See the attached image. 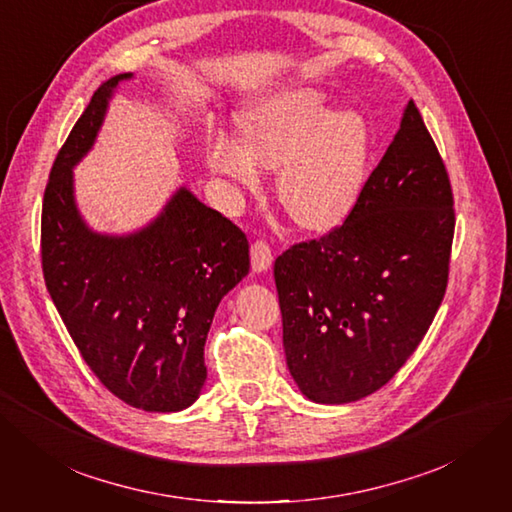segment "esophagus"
Returning <instances> with one entry per match:
<instances>
[{
    "mask_svg": "<svg viewBox=\"0 0 512 512\" xmlns=\"http://www.w3.org/2000/svg\"><path fill=\"white\" fill-rule=\"evenodd\" d=\"M252 269L256 273H265L271 265H273V254H271V247L265 241H256L252 243Z\"/></svg>",
    "mask_w": 512,
    "mask_h": 512,
    "instance_id": "obj_1",
    "label": "esophagus"
}]
</instances>
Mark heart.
<instances>
[{"label": "heart", "instance_id": "obj_1", "mask_svg": "<svg viewBox=\"0 0 512 512\" xmlns=\"http://www.w3.org/2000/svg\"><path fill=\"white\" fill-rule=\"evenodd\" d=\"M241 141L215 134L207 164L232 185L254 192L262 166L277 168V198L305 230H331L359 203L369 177L371 128L356 108H335L327 91L294 85L252 102L239 115Z\"/></svg>", "mask_w": 512, "mask_h": 512}]
</instances>
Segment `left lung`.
<instances>
[{"label":"left lung","mask_w":512,"mask_h":512,"mask_svg":"<svg viewBox=\"0 0 512 512\" xmlns=\"http://www.w3.org/2000/svg\"><path fill=\"white\" fill-rule=\"evenodd\" d=\"M453 232L451 181L410 100L346 222L275 260L286 365L307 399L350 404L397 374L444 299Z\"/></svg>","instance_id":"8db88e82"}]
</instances>
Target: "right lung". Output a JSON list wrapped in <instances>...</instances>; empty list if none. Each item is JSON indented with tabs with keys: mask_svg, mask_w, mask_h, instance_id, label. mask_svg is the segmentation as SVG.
Masks as SVG:
<instances>
[{
	"mask_svg": "<svg viewBox=\"0 0 512 512\" xmlns=\"http://www.w3.org/2000/svg\"><path fill=\"white\" fill-rule=\"evenodd\" d=\"M117 74L59 149L42 203V271L85 363L128 406L190 408L207 380L205 342L224 294L250 273V243L181 185L143 228L108 235L76 205L74 166L94 149Z\"/></svg>",
	"mask_w": 512,
	"mask_h": 512,
	"instance_id": "1",
	"label": "right lung"
}]
</instances>
